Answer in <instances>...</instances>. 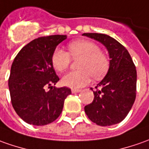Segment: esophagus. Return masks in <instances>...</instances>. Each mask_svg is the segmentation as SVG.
<instances>
[{
    "mask_svg": "<svg viewBox=\"0 0 149 149\" xmlns=\"http://www.w3.org/2000/svg\"><path fill=\"white\" fill-rule=\"evenodd\" d=\"M81 91V90H79V89H72V93H79V92Z\"/></svg>",
    "mask_w": 149,
    "mask_h": 149,
    "instance_id": "34e87169",
    "label": "esophagus"
}]
</instances>
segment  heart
<instances>
[{
  "label": "heart",
  "instance_id": "b5f03b06",
  "mask_svg": "<svg viewBox=\"0 0 149 149\" xmlns=\"http://www.w3.org/2000/svg\"><path fill=\"white\" fill-rule=\"evenodd\" d=\"M68 52L56 48L51 55V63L58 72L66 71L72 59H79V70L65 75L62 82L71 88H80L91 81V76L95 79L103 77L108 72L109 60L108 56L100 50L99 45L89 40H77L68 45Z\"/></svg>",
  "mask_w": 149,
  "mask_h": 149
}]
</instances>
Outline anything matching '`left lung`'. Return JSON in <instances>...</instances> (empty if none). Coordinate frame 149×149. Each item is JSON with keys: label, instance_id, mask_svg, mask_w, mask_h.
<instances>
[{"label": "left lung", "instance_id": "8db88e82", "mask_svg": "<svg viewBox=\"0 0 149 149\" xmlns=\"http://www.w3.org/2000/svg\"><path fill=\"white\" fill-rule=\"evenodd\" d=\"M107 48L110 63L107 75L94 91V100L85 106V113L94 123L102 126L117 124L125 119L136 97L137 72L128 50L111 36L84 33Z\"/></svg>", "mask_w": 149, "mask_h": 149}]
</instances>
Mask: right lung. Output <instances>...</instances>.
<instances>
[{"label":"right lung","mask_w":149,"mask_h":149,"mask_svg":"<svg viewBox=\"0 0 149 149\" xmlns=\"http://www.w3.org/2000/svg\"><path fill=\"white\" fill-rule=\"evenodd\" d=\"M65 35L42 36L32 40L16 55L9 77L11 104L25 122L45 125L61 114L71 89L51 86L59 81L51 63V55ZM46 87L50 88L45 91Z\"/></svg>","instance_id":"add662e5"}]
</instances>
